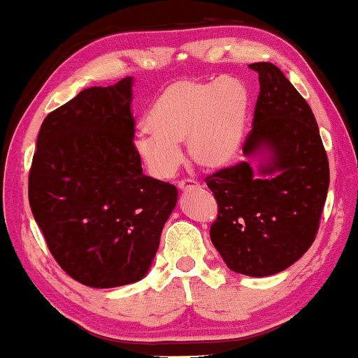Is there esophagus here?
Returning <instances> with one entry per match:
<instances>
[{
  "mask_svg": "<svg viewBox=\"0 0 358 358\" xmlns=\"http://www.w3.org/2000/svg\"><path fill=\"white\" fill-rule=\"evenodd\" d=\"M178 188L182 189V192H189V189H198L200 188V185H198L192 178H183L178 182Z\"/></svg>",
  "mask_w": 358,
  "mask_h": 358,
  "instance_id": "obj_1",
  "label": "esophagus"
}]
</instances>
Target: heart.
I'll use <instances>...</instances> for the list:
<instances>
[{
	"label": "heart",
	"instance_id": "b5f03b06",
	"mask_svg": "<svg viewBox=\"0 0 358 358\" xmlns=\"http://www.w3.org/2000/svg\"><path fill=\"white\" fill-rule=\"evenodd\" d=\"M250 117V92L241 80H176L162 90L148 110L150 134H138L135 150L158 178L173 175L187 143L194 165L220 170L238 157Z\"/></svg>",
	"mask_w": 358,
	"mask_h": 358
}]
</instances>
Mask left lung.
Instances as JSON below:
<instances>
[{
	"label": "left lung",
	"instance_id": "obj_1",
	"mask_svg": "<svg viewBox=\"0 0 358 358\" xmlns=\"http://www.w3.org/2000/svg\"><path fill=\"white\" fill-rule=\"evenodd\" d=\"M259 74L246 157L269 152L255 173L248 160L205 182L218 203L210 238L234 273L264 278L294 264L314 243L329 189V158L309 103L271 62Z\"/></svg>",
	"mask_w": 358,
	"mask_h": 358
}]
</instances>
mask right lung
Masks as SVG:
<instances>
[{
    "label": "right lung",
    "mask_w": 358,
    "mask_h": 358,
    "mask_svg": "<svg viewBox=\"0 0 358 358\" xmlns=\"http://www.w3.org/2000/svg\"><path fill=\"white\" fill-rule=\"evenodd\" d=\"M132 78L89 87L41 125L28 196L57 264L89 287L137 282L176 205L175 185L143 175Z\"/></svg>",
    "instance_id": "obj_1"
}]
</instances>
